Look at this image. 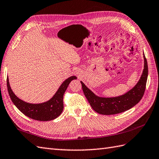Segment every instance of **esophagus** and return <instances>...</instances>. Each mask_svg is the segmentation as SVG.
<instances>
[{
	"mask_svg": "<svg viewBox=\"0 0 159 159\" xmlns=\"http://www.w3.org/2000/svg\"><path fill=\"white\" fill-rule=\"evenodd\" d=\"M75 75L78 76L79 79H80L81 76H82V75H81V72L80 71H76L75 72Z\"/></svg>",
	"mask_w": 159,
	"mask_h": 159,
	"instance_id": "1",
	"label": "esophagus"
}]
</instances>
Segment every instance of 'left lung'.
<instances>
[{
  "mask_svg": "<svg viewBox=\"0 0 159 159\" xmlns=\"http://www.w3.org/2000/svg\"><path fill=\"white\" fill-rule=\"evenodd\" d=\"M143 60L144 66L143 72L138 83L126 93L120 96L113 98L99 97L93 93L82 81H80L83 93L91 108L99 114L111 115L123 112L137 104L144 94L148 74V63L144 53Z\"/></svg>",
  "mask_w": 159,
  "mask_h": 159,
  "instance_id": "8db88e82",
  "label": "left lung"
}]
</instances>
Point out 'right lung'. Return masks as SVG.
I'll list each match as a JSON object with an SVG mask.
<instances>
[{
  "label": "right lung",
  "mask_w": 159,
  "mask_h": 159,
  "mask_svg": "<svg viewBox=\"0 0 159 159\" xmlns=\"http://www.w3.org/2000/svg\"><path fill=\"white\" fill-rule=\"evenodd\" d=\"M75 79H76V77L72 76L64 80L53 96L49 101L41 104H30L17 98L10 87L8 77L7 79V85L11 99L22 113L34 120L48 121L56 119L61 114L64 109V94L70 83Z\"/></svg>",
  "instance_id": "obj_1"
}]
</instances>
